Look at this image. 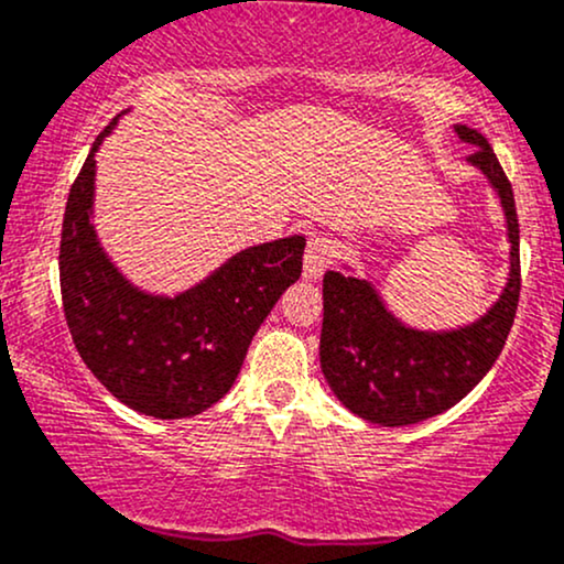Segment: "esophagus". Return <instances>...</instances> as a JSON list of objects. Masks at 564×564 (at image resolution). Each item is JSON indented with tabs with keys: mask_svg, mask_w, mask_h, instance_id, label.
<instances>
[{
	"mask_svg": "<svg viewBox=\"0 0 564 564\" xmlns=\"http://www.w3.org/2000/svg\"><path fill=\"white\" fill-rule=\"evenodd\" d=\"M335 245L327 237H312L306 245V256H303V276L306 280H319L325 274L327 265L333 263Z\"/></svg>",
	"mask_w": 564,
	"mask_h": 564,
	"instance_id": "1",
	"label": "esophagus"
}]
</instances>
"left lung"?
I'll return each mask as SVG.
<instances>
[{"label": "left lung", "mask_w": 564, "mask_h": 564, "mask_svg": "<svg viewBox=\"0 0 564 564\" xmlns=\"http://www.w3.org/2000/svg\"><path fill=\"white\" fill-rule=\"evenodd\" d=\"M455 135L477 149L466 162L485 175L503 207L509 276L496 303L469 325L421 330L391 314L376 284L362 276L327 271L322 280V372L344 408L381 426L426 421L464 400L496 365L514 325L520 303L514 192L485 135L466 124H455Z\"/></svg>", "instance_id": "8db88e82"}]
</instances>
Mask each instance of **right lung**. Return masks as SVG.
<instances>
[{
    "instance_id": "add662e5",
    "label": "right lung",
    "mask_w": 564,
    "mask_h": 564,
    "mask_svg": "<svg viewBox=\"0 0 564 564\" xmlns=\"http://www.w3.org/2000/svg\"><path fill=\"white\" fill-rule=\"evenodd\" d=\"M117 119L95 138L68 192L58 258L63 314L79 357L119 402L151 419H188L229 394L252 335L301 276L306 239L295 234L239 250L178 295L135 288L93 226L95 151Z\"/></svg>"
}]
</instances>
